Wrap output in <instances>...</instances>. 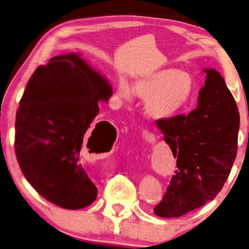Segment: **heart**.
<instances>
[{
    "instance_id": "heart-1",
    "label": "heart",
    "mask_w": 249,
    "mask_h": 249,
    "mask_svg": "<svg viewBox=\"0 0 249 249\" xmlns=\"http://www.w3.org/2000/svg\"><path fill=\"white\" fill-rule=\"evenodd\" d=\"M134 91L145 98V112L154 119H169L179 113L190 103L194 95V80L189 73L168 68L147 74L134 82ZM117 96L131 102L133 90L129 83L120 80Z\"/></svg>"
}]
</instances>
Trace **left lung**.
Instances as JSON below:
<instances>
[{
	"instance_id": "8db88e82",
	"label": "left lung",
	"mask_w": 249,
	"mask_h": 249,
	"mask_svg": "<svg viewBox=\"0 0 249 249\" xmlns=\"http://www.w3.org/2000/svg\"><path fill=\"white\" fill-rule=\"evenodd\" d=\"M203 71L206 84L199 91L197 108L188 115L156 120L177 159L166 193L154 208L160 217H179L214 199L236 158L237 105L219 72Z\"/></svg>"
}]
</instances>
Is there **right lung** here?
<instances>
[{
  "mask_svg": "<svg viewBox=\"0 0 249 249\" xmlns=\"http://www.w3.org/2000/svg\"><path fill=\"white\" fill-rule=\"evenodd\" d=\"M111 95L106 78L73 52L53 56L29 78L16 112L15 153L26 179L55 206L76 210L97 197L81 164V152L98 115V102ZM96 127L86 144L89 149L104 137L105 131L94 132Z\"/></svg>",
  "mask_w": 249,
  "mask_h": 249,
  "instance_id": "add662e5",
  "label": "right lung"
}]
</instances>
